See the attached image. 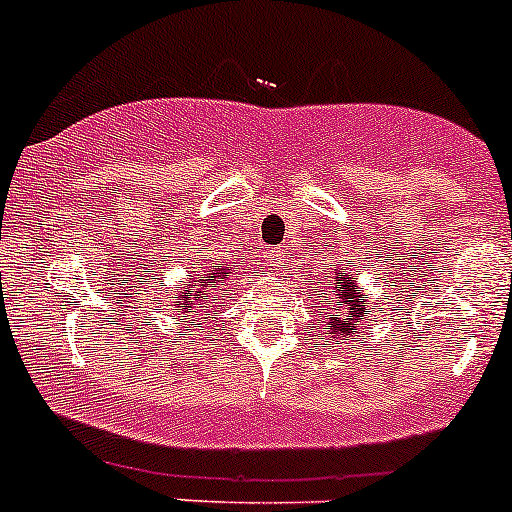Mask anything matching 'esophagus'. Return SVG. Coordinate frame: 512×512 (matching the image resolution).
Returning <instances> with one entry per match:
<instances>
[{"label":"esophagus","instance_id":"1","mask_svg":"<svg viewBox=\"0 0 512 512\" xmlns=\"http://www.w3.org/2000/svg\"><path fill=\"white\" fill-rule=\"evenodd\" d=\"M282 260H285V252L282 250H270V267H282Z\"/></svg>","mask_w":512,"mask_h":512}]
</instances>
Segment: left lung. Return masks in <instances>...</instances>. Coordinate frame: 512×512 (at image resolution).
Listing matches in <instances>:
<instances>
[{"label": "left lung", "instance_id": "left-lung-1", "mask_svg": "<svg viewBox=\"0 0 512 512\" xmlns=\"http://www.w3.org/2000/svg\"><path fill=\"white\" fill-rule=\"evenodd\" d=\"M369 317V299H366L364 287H359L354 275L347 272H337L334 277V297L327 304V319H329V337H352L354 324L366 322Z\"/></svg>", "mask_w": 512, "mask_h": 512}]
</instances>
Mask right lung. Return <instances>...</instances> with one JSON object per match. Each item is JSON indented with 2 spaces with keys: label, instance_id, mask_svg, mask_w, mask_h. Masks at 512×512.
Masks as SVG:
<instances>
[{
  "label": "right lung",
  "instance_id": "add662e5",
  "mask_svg": "<svg viewBox=\"0 0 512 512\" xmlns=\"http://www.w3.org/2000/svg\"><path fill=\"white\" fill-rule=\"evenodd\" d=\"M227 277H230V272H227V267H210V272H208V280H195V285H188L183 289V292L178 294L180 299H183V302L180 304H185L183 307V312L185 309H188V304H198V302H208V294H210V287H215L218 285V282H225ZM190 317V314H188Z\"/></svg>",
  "mask_w": 512,
  "mask_h": 512
}]
</instances>
